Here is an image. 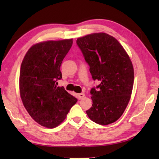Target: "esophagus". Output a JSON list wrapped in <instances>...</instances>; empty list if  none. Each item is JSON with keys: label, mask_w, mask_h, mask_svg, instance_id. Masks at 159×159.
I'll list each match as a JSON object with an SVG mask.
<instances>
[{"label": "esophagus", "mask_w": 159, "mask_h": 159, "mask_svg": "<svg viewBox=\"0 0 159 159\" xmlns=\"http://www.w3.org/2000/svg\"><path fill=\"white\" fill-rule=\"evenodd\" d=\"M77 96H78V99H83V98H84L85 94L84 93H79V94H78Z\"/></svg>", "instance_id": "1"}]
</instances>
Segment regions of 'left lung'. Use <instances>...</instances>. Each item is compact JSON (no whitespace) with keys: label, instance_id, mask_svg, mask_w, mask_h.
Returning a JSON list of instances; mask_svg holds the SVG:
<instances>
[{"label":"left lung","instance_id":"8db88e82","mask_svg":"<svg viewBox=\"0 0 159 159\" xmlns=\"http://www.w3.org/2000/svg\"><path fill=\"white\" fill-rule=\"evenodd\" d=\"M76 44L90 66L94 80L100 84L90 90L93 105L86 113L99 125H108L121 116L130 101L134 83L130 59L116 39L105 33L87 35Z\"/></svg>","mask_w":159,"mask_h":159}]
</instances>
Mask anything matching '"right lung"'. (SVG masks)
<instances>
[{
    "instance_id": "obj_1",
    "label": "right lung",
    "mask_w": 159,
    "mask_h": 159,
    "mask_svg": "<svg viewBox=\"0 0 159 159\" xmlns=\"http://www.w3.org/2000/svg\"><path fill=\"white\" fill-rule=\"evenodd\" d=\"M72 43L73 39L37 43L28 50L21 63V100L32 118L44 127H57L77 102L64 87L57 86L61 79V62Z\"/></svg>"
}]
</instances>
